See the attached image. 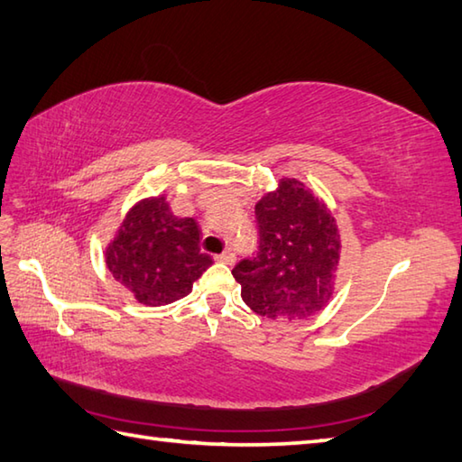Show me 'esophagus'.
<instances>
[{"instance_id": "1", "label": "esophagus", "mask_w": 462, "mask_h": 462, "mask_svg": "<svg viewBox=\"0 0 462 462\" xmlns=\"http://www.w3.org/2000/svg\"><path fill=\"white\" fill-rule=\"evenodd\" d=\"M214 260L220 262V263H228V266H232L234 260H236V256H234L232 250H226V252L218 254V256H214Z\"/></svg>"}]
</instances>
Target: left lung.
I'll list each match as a JSON object with an SVG mask.
<instances>
[{"instance_id": "8db88e82", "label": "left lung", "mask_w": 462, "mask_h": 462, "mask_svg": "<svg viewBox=\"0 0 462 462\" xmlns=\"http://www.w3.org/2000/svg\"><path fill=\"white\" fill-rule=\"evenodd\" d=\"M258 258L232 270L244 303L270 319H306L328 306L339 270V228L310 186L282 176L256 202Z\"/></svg>"}]
</instances>
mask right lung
<instances>
[{"label":"right lung","instance_id":"add662e5","mask_svg":"<svg viewBox=\"0 0 462 462\" xmlns=\"http://www.w3.org/2000/svg\"><path fill=\"white\" fill-rule=\"evenodd\" d=\"M200 230L180 218L166 194L134 202L105 248L113 278L143 306H166L192 291V283L212 266L200 252Z\"/></svg>","mask_w":462,"mask_h":462}]
</instances>
